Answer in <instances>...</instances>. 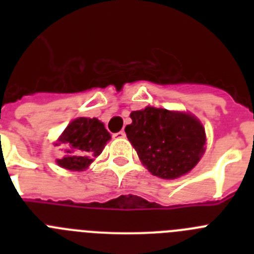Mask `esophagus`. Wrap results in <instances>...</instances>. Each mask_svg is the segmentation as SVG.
Segmentation results:
<instances>
[{"instance_id": "obj_1", "label": "esophagus", "mask_w": 254, "mask_h": 254, "mask_svg": "<svg viewBox=\"0 0 254 254\" xmlns=\"http://www.w3.org/2000/svg\"><path fill=\"white\" fill-rule=\"evenodd\" d=\"M113 137L117 138V140H122V138L126 137V132H125V131L117 132V133L113 134Z\"/></svg>"}]
</instances>
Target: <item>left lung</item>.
I'll list each match as a JSON object with an SVG mask.
<instances>
[{
	"label": "left lung",
	"mask_w": 254,
	"mask_h": 254,
	"mask_svg": "<svg viewBox=\"0 0 254 254\" xmlns=\"http://www.w3.org/2000/svg\"><path fill=\"white\" fill-rule=\"evenodd\" d=\"M129 117L127 138L152 176L179 178L193 169L205 152V128L192 114L146 107Z\"/></svg>",
	"instance_id": "1"
}]
</instances>
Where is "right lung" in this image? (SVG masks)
<instances>
[{
	"instance_id": "right-lung-1",
	"label": "right lung",
	"mask_w": 254,
	"mask_h": 254,
	"mask_svg": "<svg viewBox=\"0 0 254 254\" xmlns=\"http://www.w3.org/2000/svg\"><path fill=\"white\" fill-rule=\"evenodd\" d=\"M109 140L111 134L99 120L86 117L76 118L55 143L56 146L64 145L67 147L64 158L57 159V164L68 170H85L102 154Z\"/></svg>"
}]
</instances>
